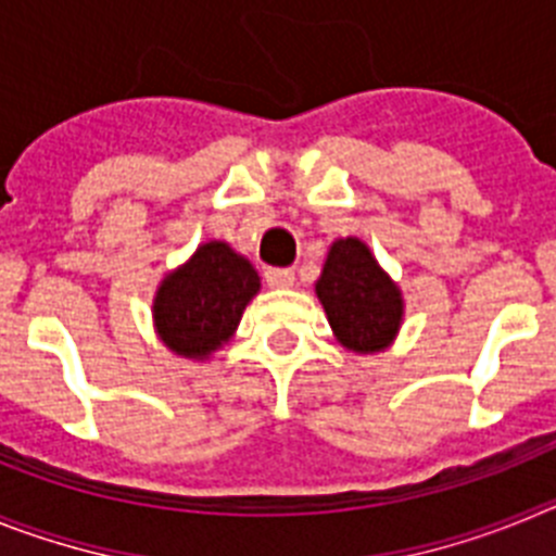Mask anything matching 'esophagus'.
Here are the masks:
<instances>
[{
  "instance_id": "34e87169",
  "label": "esophagus",
  "mask_w": 556,
  "mask_h": 556,
  "mask_svg": "<svg viewBox=\"0 0 556 556\" xmlns=\"http://www.w3.org/2000/svg\"><path fill=\"white\" fill-rule=\"evenodd\" d=\"M264 278H267V283L273 289H292L294 287V273L287 267H269L267 273H264Z\"/></svg>"
}]
</instances>
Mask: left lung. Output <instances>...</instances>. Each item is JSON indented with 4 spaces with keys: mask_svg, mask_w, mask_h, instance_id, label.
<instances>
[{
    "mask_svg": "<svg viewBox=\"0 0 556 556\" xmlns=\"http://www.w3.org/2000/svg\"><path fill=\"white\" fill-rule=\"evenodd\" d=\"M314 294L339 345L356 356L387 351L404 323V292L358 236L333 239Z\"/></svg>",
    "mask_w": 556,
    "mask_h": 556,
    "instance_id": "1",
    "label": "left lung"
}]
</instances>
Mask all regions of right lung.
Returning a JSON list of instances; mask_svg holds the SVG:
<instances>
[{"mask_svg":"<svg viewBox=\"0 0 556 556\" xmlns=\"http://www.w3.org/2000/svg\"><path fill=\"white\" fill-rule=\"evenodd\" d=\"M258 289L262 278L253 264L228 242L211 239L161 278L152 298V326L166 351L208 362L228 345Z\"/></svg>","mask_w":556,"mask_h":556,"instance_id":"right-lung-1","label":"right lung"}]
</instances>
